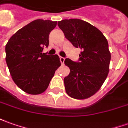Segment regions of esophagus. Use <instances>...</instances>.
I'll use <instances>...</instances> for the list:
<instances>
[{
	"label": "esophagus",
	"mask_w": 128,
	"mask_h": 128,
	"mask_svg": "<svg viewBox=\"0 0 128 128\" xmlns=\"http://www.w3.org/2000/svg\"><path fill=\"white\" fill-rule=\"evenodd\" d=\"M60 62H61V64H62V65H63V64H64V60H65L64 58L60 57Z\"/></svg>",
	"instance_id": "1"
}]
</instances>
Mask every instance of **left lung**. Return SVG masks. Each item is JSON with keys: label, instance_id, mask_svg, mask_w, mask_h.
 Masks as SVG:
<instances>
[{"label": "left lung", "instance_id": "1", "mask_svg": "<svg viewBox=\"0 0 128 128\" xmlns=\"http://www.w3.org/2000/svg\"><path fill=\"white\" fill-rule=\"evenodd\" d=\"M58 25L65 38L81 49L79 62L64 60L70 68L69 75L64 79L66 92L74 99L89 98L100 89L109 72L111 55L107 39L97 28L82 20H63Z\"/></svg>", "mask_w": 128, "mask_h": 128}]
</instances>
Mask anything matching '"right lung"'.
I'll list each match as a JSON object with an SVG mask.
<instances>
[{
    "instance_id": "1",
    "label": "right lung",
    "mask_w": 128,
    "mask_h": 128,
    "mask_svg": "<svg viewBox=\"0 0 128 128\" xmlns=\"http://www.w3.org/2000/svg\"><path fill=\"white\" fill-rule=\"evenodd\" d=\"M56 25L57 21H32L16 32L5 46V60L12 80L28 94L44 92L61 65L58 55L42 53L44 47H48V36Z\"/></svg>"
}]
</instances>
